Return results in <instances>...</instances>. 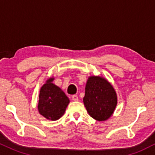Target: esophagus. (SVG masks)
<instances>
[{
  "label": "esophagus",
  "instance_id": "1",
  "mask_svg": "<svg viewBox=\"0 0 155 155\" xmlns=\"http://www.w3.org/2000/svg\"><path fill=\"white\" fill-rule=\"evenodd\" d=\"M71 98H72V100L74 101H77L79 100V98H78V96H76V95H73V96H71Z\"/></svg>",
  "mask_w": 155,
  "mask_h": 155
}]
</instances>
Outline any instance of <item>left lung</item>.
I'll return each mask as SVG.
<instances>
[{
    "instance_id": "left-lung-1",
    "label": "left lung",
    "mask_w": 155,
    "mask_h": 155,
    "mask_svg": "<svg viewBox=\"0 0 155 155\" xmlns=\"http://www.w3.org/2000/svg\"><path fill=\"white\" fill-rule=\"evenodd\" d=\"M84 104L88 114L98 121L108 119L117 105V95L110 83L100 76H91L86 85Z\"/></svg>"
}]
</instances>
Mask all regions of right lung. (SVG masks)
<instances>
[{
  "label": "right lung",
  "mask_w": 155,
  "mask_h": 155,
  "mask_svg": "<svg viewBox=\"0 0 155 155\" xmlns=\"http://www.w3.org/2000/svg\"><path fill=\"white\" fill-rule=\"evenodd\" d=\"M53 80L48 79L41 88L38 110L47 119L57 120L64 113L69 99L60 88L51 83Z\"/></svg>",
  "instance_id": "add662e5"
}]
</instances>
